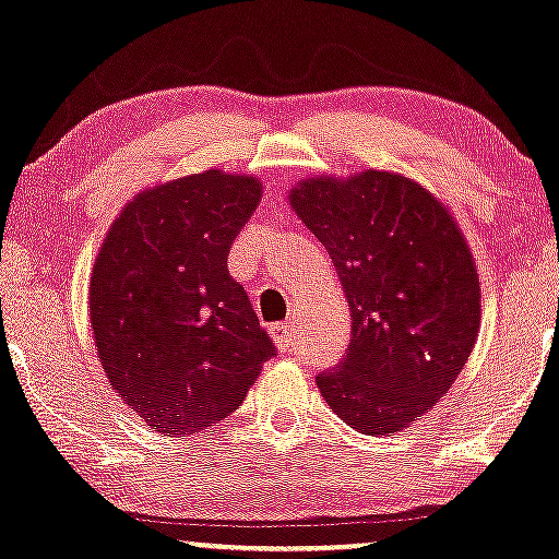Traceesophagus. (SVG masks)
Segmentation results:
<instances>
[{
  "instance_id": "esophagus-1",
  "label": "esophagus",
  "mask_w": 559,
  "mask_h": 559,
  "mask_svg": "<svg viewBox=\"0 0 559 559\" xmlns=\"http://www.w3.org/2000/svg\"><path fill=\"white\" fill-rule=\"evenodd\" d=\"M273 337H275V345H278V350H292L294 348V324L292 322H278L273 324Z\"/></svg>"
}]
</instances>
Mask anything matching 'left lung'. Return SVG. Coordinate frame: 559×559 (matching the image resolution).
<instances>
[{
	"label": "left lung",
	"mask_w": 559,
	"mask_h": 559,
	"mask_svg": "<svg viewBox=\"0 0 559 559\" xmlns=\"http://www.w3.org/2000/svg\"><path fill=\"white\" fill-rule=\"evenodd\" d=\"M288 201L335 263L350 312L348 348L317 386L350 428L397 433L449 392L475 348L467 242L426 188L381 169L296 182Z\"/></svg>",
	"instance_id": "left-lung-1"
}]
</instances>
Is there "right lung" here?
<instances>
[{
    "instance_id": "1",
    "label": "right lung",
    "mask_w": 559,
    "mask_h": 559,
    "mask_svg": "<svg viewBox=\"0 0 559 559\" xmlns=\"http://www.w3.org/2000/svg\"><path fill=\"white\" fill-rule=\"evenodd\" d=\"M258 201L255 178L206 169L139 193L100 247L90 281L97 356L159 433L227 418L278 353L227 267Z\"/></svg>"
}]
</instances>
